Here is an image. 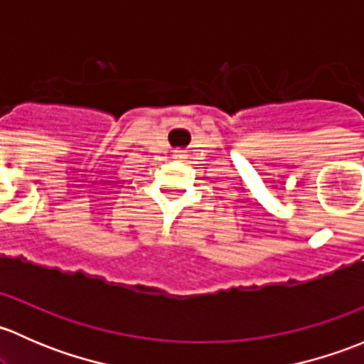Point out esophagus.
<instances>
[{
  "label": "esophagus",
  "instance_id": "obj_1",
  "mask_svg": "<svg viewBox=\"0 0 364 364\" xmlns=\"http://www.w3.org/2000/svg\"><path fill=\"white\" fill-rule=\"evenodd\" d=\"M176 156H181V153H176Z\"/></svg>",
  "mask_w": 364,
  "mask_h": 364
}]
</instances>
